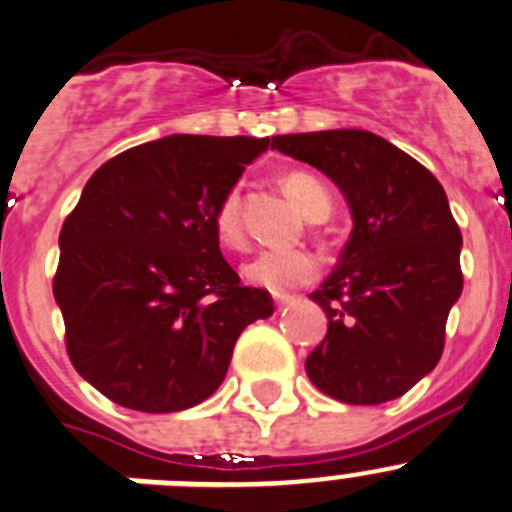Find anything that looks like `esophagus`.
<instances>
[{"label": "esophagus", "mask_w": 512, "mask_h": 512, "mask_svg": "<svg viewBox=\"0 0 512 512\" xmlns=\"http://www.w3.org/2000/svg\"><path fill=\"white\" fill-rule=\"evenodd\" d=\"M292 302L290 295H275V307L277 310H282V307H287Z\"/></svg>", "instance_id": "1"}]
</instances>
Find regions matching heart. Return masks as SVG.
<instances>
[{
    "instance_id": "b5f03b06",
    "label": "heart",
    "mask_w": 512,
    "mask_h": 512,
    "mask_svg": "<svg viewBox=\"0 0 512 512\" xmlns=\"http://www.w3.org/2000/svg\"><path fill=\"white\" fill-rule=\"evenodd\" d=\"M282 187L290 195V200L300 207L302 215L310 217V220L320 222L332 212L330 192L310 172H287L282 177ZM240 205V187H232L222 197L215 217H212L217 242L222 247H230V250H237L245 242ZM317 270H320L317 257L307 250H262L252 260L245 262L242 275L250 285L265 287L270 292H287L292 287L307 285V282L315 280Z\"/></svg>"
}]
</instances>
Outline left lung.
Listing matches in <instances>:
<instances>
[{
    "label": "left lung",
    "instance_id": "1",
    "mask_svg": "<svg viewBox=\"0 0 512 512\" xmlns=\"http://www.w3.org/2000/svg\"><path fill=\"white\" fill-rule=\"evenodd\" d=\"M272 147L330 177L352 212L340 265L310 295L327 335L307 355V377L347 405L400 398L438 365L463 292V235L443 185L365 130L280 135Z\"/></svg>",
    "mask_w": 512,
    "mask_h": 512
}]
</instances>
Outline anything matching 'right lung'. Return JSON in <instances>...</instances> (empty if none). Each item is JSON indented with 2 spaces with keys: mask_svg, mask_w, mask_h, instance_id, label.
Returning <instances> with one entry per match:
<instances>
[{
  "mask_svg": "<svg viewBox=\"0 0 512 512\" xmlns=\"http://www.w3.org/2000/svg\"><path fill=\"white\" fill-rule=\"evenodd\" d=\"M270 137L170 135L104 162L59 232L54 300L74 370L104 398L177 413L210 398L267 290L240 285L212 217Z\"/></svg>",
  "mask_w": 512,
  "mask_h": 512,
  "instance_id": "obj_1",
  "label": "right lung"
}]
</instances>
